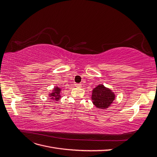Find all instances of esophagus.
I'll list each match as a JSON object with an SVG mask.
<instances>
[{"label":"esophagus","mask_w":157,"mask_h":157,"mask_svg":"<svg viewBox=\"0 0 157 157\" xmlns=\"http://www.w3.org/2000/svg\"><path fill=\"white\" fill-rule=\"evenodd\" d=\"M75 86L76 87H78V88H80V87L82 86V85H81V84L77 83V84H75Z\"/></svg>","instance_id":"obj_1"}]
</instances>
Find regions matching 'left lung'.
<instances>
[{"label":"left lung","mask_w":157,"mask_h":157,"mask_svg":"<svg viewBox=\"0 0 157 157\" xmlns=\"http://www.w3.org/2000/svg\"><path fill=\"white\" fill-rule=\"evenodd\" d=\"M92 99L96 107L105 109L113 103L115 95L111 90L105 88L103 85H99L92 91Z\"/></svg>","instance_id":"1"}]
</instances>
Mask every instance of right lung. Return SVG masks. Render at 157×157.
<instances>
[{"label":"right lung","instance_id":"obj_1","mask_svg":"<svg viewBox=\"0 0 157 157\" xmlns=\"http://www.w3.org/2000/svg\"><path fill=\"white\" fill-rule=\"evenodd\" d=\"M60 92H61V89L58 87H56L54 90V92H52V94H50V96L51 97V99H53L54 100L58 101L61 98L60 96Z\"/></svg>","mask_w":157,"mask_h":157}]
</instances>
